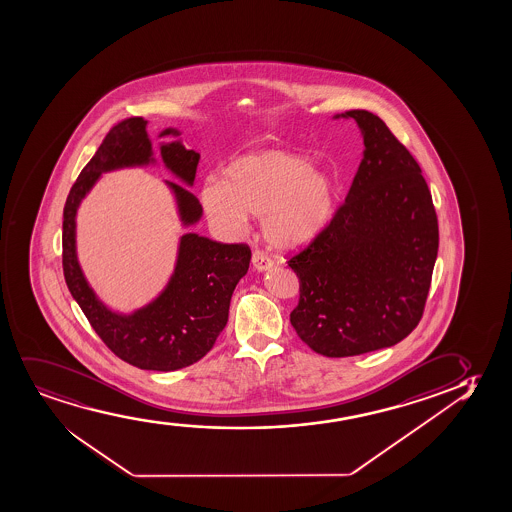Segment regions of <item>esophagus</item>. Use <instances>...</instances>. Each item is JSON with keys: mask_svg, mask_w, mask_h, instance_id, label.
<instances>
[{"mask_svg": "<svg viewBox=\"0 0 512 512\" xmlns=\"http://www.w3.org/2000/svg\"><path fill=\"white\" fill-rule=\"evenodd\" d=\"M251 261H253L254 272H266V270H270L273 266L272 259L266 258L265 254L259 253V251L253 254Z\"/></svg>", "mask_w": 512, "mask_h": 512, "instance_id": "esophagus-1", "label": "esophagus"}]
</instances>
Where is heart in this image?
<instances>
[{"instance_id":"1","label":"heart","mask_w":512,"mask_h":512,"mask_svg":"<svg viewBox=\"0 0 512 512\" xmlns=\"http://www.w3.org/2000/svg\"><path fill=\"white\" fill-rule=\"evenodd\" d=\"M199 201L207 218L225 232L261 216V232L277 251H298L329 228L339 201L332 169L305 154L265 150L228 162L220 182H206Z\"/></svg>"}]
</instances>
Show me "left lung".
<instances>
[{
  "mask_svg": "<svg viewBox=\"0 0 512 512\" xmlns=\"http://www.w3.org/2000/svg\"><path fill=\"white\" fill-rule=\"evenodd\" d=\"M363 138L350 192L329 228L289 261L299 279L291 324L330 358L400 343L419 324L438 256V220L421 168L382 119L348 110Z\"/></svg>",
  "mask_w": 512,
  "mask_h": 512,
  "instance_id": "1",
  "label": "left lung"
}]
</instances>
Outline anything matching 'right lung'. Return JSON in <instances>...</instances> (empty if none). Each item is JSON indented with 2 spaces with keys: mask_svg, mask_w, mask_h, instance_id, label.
I'll list each match as a JSON object with an SVG mask.
<instances>
[{
  "mask_svg": "<svg viewBox=\"0 0 512 512\" xmlns=\"http://www.w3.org/2000/svg\"><path fill=\"white\" fill-rule=\"evenodd\" d=\"M147 124L143 117H130L114 126L72 185L64 207L62 263L72 298L114 355L138 369L171 372L199 362L213 348L227 325L233 289L249 270L251 249L244 244H220L199 233H183L173 273L147 305L123 313L98 298L79 265V206L105 173L157 166ZM180 135L176 128H164L157 138H173L159 143V152L164 168L180 183L164 180V185L173 195L182 227L190 228L202 218V206L188 190L194 185L199 154L185 149Z\"/></svg>",
  "mask_w": 512,
  "mask_h": 512,
  "instance_id": "obj_1",
  "label": "right lung"
}]
</instances>
